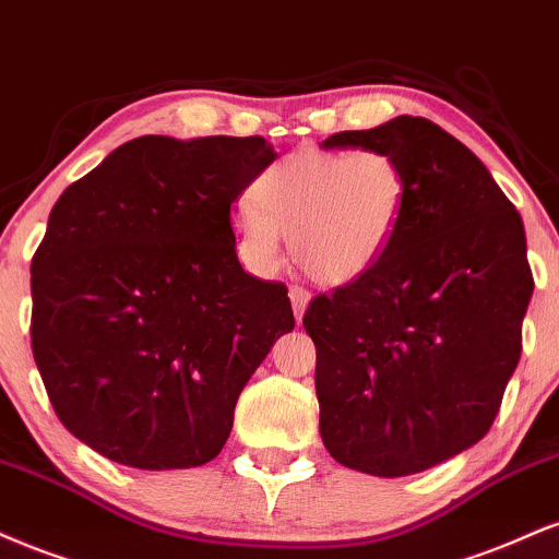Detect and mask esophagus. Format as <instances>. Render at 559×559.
I'll use <instances>...</instances> for the list:
<instances>
[{
    "label": "esophagus",
    "instance_id": "obj_1",
    "mask_svg": "<svg viewBox=\"0 0 559 559\" xmlns=\"http://www.w3.org/2000/svg\"><path fill=\"white\" fill-rule=\"evenodd\" d=\"M290 300H293L295 319H298V324H300V319H304V313L308 308V300H311V293H308L304 285H293L290 287Z\"/></svg>",
    "mask_w": 559,
    "mask_h": 559
}]
</instances>
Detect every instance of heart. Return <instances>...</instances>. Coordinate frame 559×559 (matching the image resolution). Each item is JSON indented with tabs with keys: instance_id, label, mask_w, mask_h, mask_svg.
Wrapping results in <instances>:
<instances>
[{
	"instance_id": "heart-1",
	"label": "heart",
	"mask_w": 559,
	"mask_h": 559,
	"mask_svg": "<svg viewBox=\"0 0 559 559\" xmlns=\"http://www.w3.org/2000/svg\"><path fill=\"white\" fill-rule=\"evenodd\" d=\"M408 175L384 148H304L269 164L235 212L242 259L255 272L295 261L321 285H347L382 261L403 216Z\"/></svg>"
}]
</instances>
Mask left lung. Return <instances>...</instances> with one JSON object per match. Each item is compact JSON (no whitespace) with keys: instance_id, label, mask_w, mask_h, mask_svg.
I'll return each instance as SVG.
<instances>
[{"instance_id":"8db88e82","label":"left lung","mask_w":559,"mask_h":559,"mask_svg":"<svg viewBox=\"0 0 559 559\" xmlns=\"http://www.w3.org/2000/svg\"><path fill=\"white\" fill-rule=\"evenodd\" d=\"M334 146L395 154L408 195L382 261L306 308L321 439L360 474H421L500 413L534 293L523 219L474 151L424 117L343 130Z\"/></svg>"}]
</instances>
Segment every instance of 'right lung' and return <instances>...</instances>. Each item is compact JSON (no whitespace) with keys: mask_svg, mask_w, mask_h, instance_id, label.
Segmentation results:
<instances>
[{"mask_svg":"<svg viewBox=\"0 0 559 559\" xmlns=\"http://www.w3.org/2000/svg\"><path fill=\"white\" fill-rule=\"evenodd\" d=\"M261 135L122 143L64 188L31 261V347L70 435L143 471L214 461L251 373L295 326L240 266L229 209L274 162Z\"/></svg>","mask_w":559,"mask_h":559,"instance_id":"add662e5","label":"right lung"}]
</instances>
